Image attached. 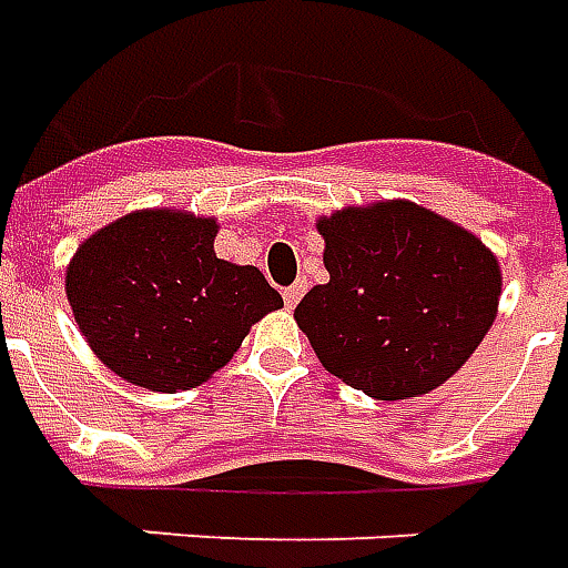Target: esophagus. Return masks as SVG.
<instances>
[{
    "mask_svg": "<svg viewBox=\"0 0 568 568\" xmlns=\"http://www.w3.org/2000/svg\"><path fill=\"white\" fill-rule=\"evenodd\" d=\"M305 287H308L305 281H296L293 287H287V291H284V305H287V308H296V303L303 300Z\"/></svg>",
    "mask_w": 568,
    "mask_h": 568,
    "instance_id": "34e87169",
    "label": "esophagus"
}]
</instances>
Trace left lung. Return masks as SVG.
I'll list each match as a JSON object with an SVG mask.
<instances>
[{"instance_id":"8db88e82","label":"left lung","mask_w":568,"mask_h":568,"mask_svg":"<svg viewBox=\"0 0 568 568\" xmlns=\"http://www.w3.org/2000/svg\"><path fill=\"white\" fill-rule=\"evenodd\" d=\"M329 281L296 305L317 361L376 400L434 392L498 315L501 265L465 226L413 201L317 216Z\"/></svg>"}]
</instances>
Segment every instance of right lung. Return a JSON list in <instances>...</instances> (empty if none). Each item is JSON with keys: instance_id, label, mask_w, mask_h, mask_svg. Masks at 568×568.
<instances>
[{"instance_id": "obj_1", "label": "right lung", "mask_w": 568, "mask_h": 568, "mask_svg": "<svg viewBox=\"0 0 568 568\" xmlns=\"http://www.w3.org/2000/svg\"><path fill=\"white\" fill-rule=\"evenodd\" d=\"M216 220L174 207L124 213L79 244L67 300L106 367L149 392H189L284 305L256 265L213 253Z\"/></svg>"}]
</instances>
